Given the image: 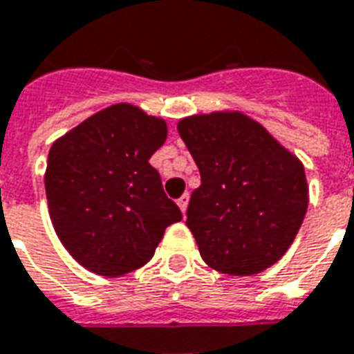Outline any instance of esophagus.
I'll list each match as a JSON object with an SVG mask.
<instances>
[{"label":"esophagus","instance_id":"obj_1","mask_svg":"<svg viewBox=\"0 0 354 354\" xmlns=\"http://www.w3.org/2000/svg\"><path fill=\"white\" fill-rule=\"evenodd\" d=\"M176 204L180 205V209H182V213H185V211H187V205H189V193L182 194V196H180V198L176 200Z\"/></svg>","mask_w":354,"mask_h":354}]
</instances>
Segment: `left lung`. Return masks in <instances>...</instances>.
<instances>
[{
  "instance_id": "1",
  "label": "left lung",
  "mask_w": 354,
  "mask_h": 354,
  "mask_svg": "<svg viewBox=\"0 0 354 354\" xmlns=\"http://www.w3.org/2000/svg\"><path fill=\"white\" fill-rule=\"evenodd\" d=\"M178 132L202 180L189 200L187 226L205 264L253 275L277 263L307 213L301 161L239 112L185 118Z\"/></svg>"
}]
</instances>
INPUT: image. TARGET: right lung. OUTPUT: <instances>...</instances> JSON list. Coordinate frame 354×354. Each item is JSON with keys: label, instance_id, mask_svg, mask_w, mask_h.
Masks as SVG:
<instances>
[{"label": "right lung", "instance_id": "right-lung-1", "mask_svg": "<svg viewBox=\"0 0 354 354\" xmlns=\"http://www.w3.org/2000/svg\"><path fill=\"white\" fill-rule=\"evenodd\" d=\"M167 124L132 104H113L53 143L46 194L58 239L90 272L118 277L154 255L182 211L167 198L150 156Z\"/></svg>", "mask_w": 354, "mask_h": 354}]
</instances>
